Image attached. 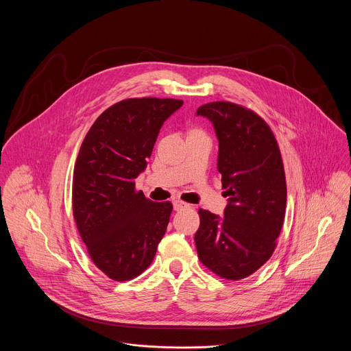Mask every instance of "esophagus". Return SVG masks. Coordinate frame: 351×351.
<instances>
[{
	"instance_id": "1",
	"label": "esophagus",
	"mask_w": 351,
	"mask_h": 351,
	"mask_svg": "<svg viewBox=\"0 0 351 351\" xmlns=\"http://www.w3.org/2000/svg\"><path fill=\"white\" fill-rule=\"evenodd\" d=\"M186 207H189V204L183 203L182 199H173V208H175V211H180V210H183Z\"/></svg>"
}]
</instances>
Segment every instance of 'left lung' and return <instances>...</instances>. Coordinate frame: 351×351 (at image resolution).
<instances>
[{
  "instance_id": "8db88e82",
  "label": "left lung",
  "mask_w": 351,
  "mask_h": 351,
  "mask_svg": "<svg viewBox=\"0 0 351 351\" xmlns=\"http://www.w3.org/2000/svg\"><path fill=\"white\" fill-rule=\"evenodd\" d=\"M195 114L214 125L228 197L223 217L198 211L197 254L218 276L244 279L271 258L283 226L286 179L279 145L267 122L241 106L215 101Z\"/></svg>"
}]
</instances>
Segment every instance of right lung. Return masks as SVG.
I'll list each match as a JSON object with an SVG mask.
<instances>
[{
    "label": "right lung",
    "mask_w": 351,
    "mask_h": 351,
    "mask_svg": "<svg viewBox=\"0 0 351 351\" xmlns=\"http://www.w3.org/2000/svg\"><path fill=\"white\" fill-rule=\"evenodd\" d=\"M182 99L129 98L106 110L87 132L73 169L72 206L82 240L98 269L123 282L153 263L172 203L136 191L164 122Z\"/></svg>",
    "instance_id": "add662e5"
}]
</instances>
